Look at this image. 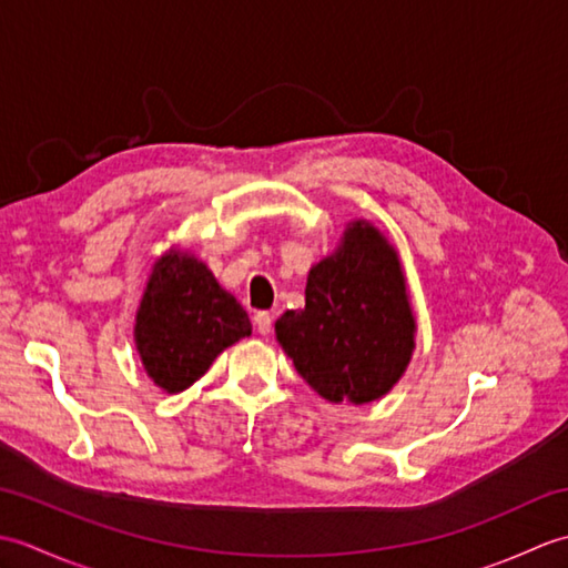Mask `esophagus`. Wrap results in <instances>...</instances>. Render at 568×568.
I'll return each instance as SVG.
<instances>
[{
  "label": "esophagus",
  "instance_id": "esophagus-1",
  "mask_svg": "<svg viewBox=\"0 0 568 568\" xmlns=\"http://www.w3.org/2000/svg\"><path fill=\"white\" fill-rule=\"evenodd\" d=\"M253 324H256L258 334L268 336V334H271V329H273V317H271V312H256V317H253Z\"/></svg>",
  "mask_w": 568,
  "mask_h": 568
}]
</instances>
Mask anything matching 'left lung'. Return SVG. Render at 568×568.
<instances>
[{"label": "left lung", "mask_w": 568, "mask_h": 568, "mask_svg": "<svg viewBox=\"0 0 568 568\" xmlns=\"http://www.w3.org/2000/svg\"><path fill=\"white\" fill-rule=\"evenodd\" d=\"M417 320L395 246L368 220L307 273L305 307L275 322V339L324 400L366 405L403 378Z\"/></svg>", "instance_id": "8db88e82"}]
</instances>
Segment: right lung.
I'll use <instances>...</instances> for the list:
<instances>
[{
  "label": "right lung",
  "mask_w": 568,
  "mask_h": 568,
  "mask_svg": "<svg viewBox=\"0 0 568 568\" xmlns=\"http://www.w3.org/2000/svg\"><path fill=\"white\" fill-rule=\"evenodd\" d=\"M251 336L246 310L195 253L155 258L136 310L134 344L146 376L165 393L200 381L226 346Z\"/></svg>",
  "instance_id": "right-lung-1"
}]
</instances>
